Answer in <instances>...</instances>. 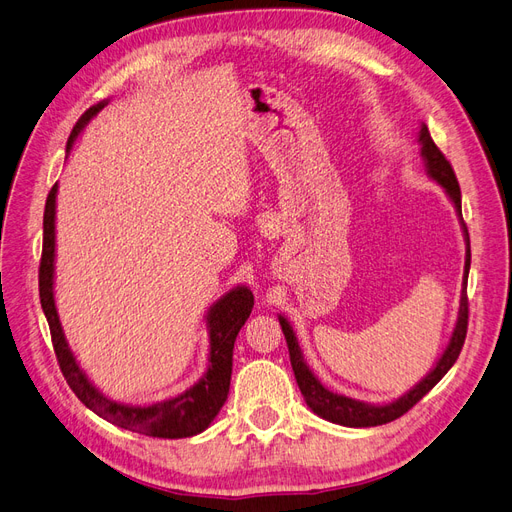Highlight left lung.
<instances>
[{
	"mask_svg": "<svg viewBox=\"0 0 512 512\" xmlns=\"http://www.w3.org/2000/svg\"><path fill=\"white\" fill-rule=\"evenodd\" d=\"M418 143H421V156L425 160V168H427V175L438 181L444 192L451 198V203L457 209V215L461 220L463 226V235H466V269H463V284H461V301H459V314H457V322H455V329L451 335V342L444 348L442 356L438 359L436 367H433L429 374L414 384L412 389L401 395L399 399H395L393 404H384V406H376V404H365V401H356L350 399L346 395H337L331 393L329 389H324L320 384V380L312 374V369L307 367L305 359H303V352L299 348L297 342V335H294L290 322L284 316H277L280 318L282 324V331L286 337V344H288V352H290V365L294 371V378H297L299 389L305 397V404L314 410V414H318L324 421H331L337 425H344V427H376V425H384V423H391L395 418L404 416L416 401H421L433 386H436L444 376L446 371L451 369L457 361V356L463 348V342H466V333H468V273H470V237H468V228L463 224L461 218V190H459V183L455 177V170L444 158V153L436 147L433 143V138L427 130V126L423 123L421 132H418Z\"/></svg>",
	"mask_w": 512,
	"mask_h": 512,
	"instance_id": "1",
	"label": "left lung"
}]
</instances>
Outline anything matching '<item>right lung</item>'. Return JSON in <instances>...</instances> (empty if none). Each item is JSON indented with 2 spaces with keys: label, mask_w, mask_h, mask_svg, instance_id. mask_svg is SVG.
<instances>
[{
  "label": "right lung",
  "mask_w": 512,
  "mask_h": 512,
  "mask_svg": "<svg viewBox=\"0 0 512 512\" xmlns=\"http://www.w3.org/2000/svg\"><path fill=\"white\" fill-rule=\"evenodd\" d=\"M108 102H100L91 106L85 115L76 121V126L68 138L66 149L70 151L76 136L87 123L94 119ZM55 198H57V183L51 188L49 198H46L44 207V239H42V260H40V303L42 312L46 316L51 329L53 348L57 354V363L61 374L74 395L79 397L83 404L102 416L104 421L113 423L117 427L130 429L136 433H145L151 438H190L196 433L205 431L228 397L230 389V374H232V348H235V339L250 318L254 307V294L247 286H237L228 290L224 297H220L209 307L207 314V331H209V367L205 376L200 378L188 391L170 397L151 406H130L119 404V401L108 399L102 395L94 384L89 382L85 371L76 363L74 354L66 342L64 329L57 316L55 307Z\"/></svg>",
  "instance_id": "obj_1"
}]
</instances>
